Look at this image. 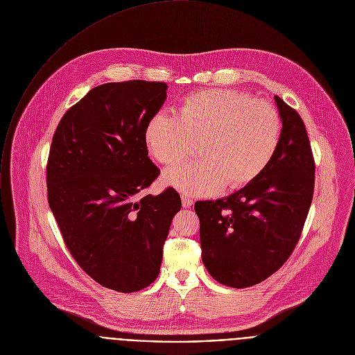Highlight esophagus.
<instances>
[{
	"label": "esophagus",
	"mask_w": 355,
	"mask_h": 355,
	"mask_svg": "<svg viewBox=\"0 0 355 355\" xmlns=\"http://www.w3.org/2000/svg\"><path fill=\"white\" fill-rule=\"evenodd\" d=\"M181 200H182V206L185 207V209H188V207H191L192 205H193V200L191 199V198H188V196H181Z\"/></svg>",
	"instance_id": "34e87169"
}]
</instances>
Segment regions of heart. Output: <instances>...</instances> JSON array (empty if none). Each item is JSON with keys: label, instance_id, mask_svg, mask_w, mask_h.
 <instances>
[{"label": "heart", "instance_id": "b5f03b06", "mask_svg": "<svg viewBox=\"0 0 355 355\" xmlns=\"http://www.w3.org/2000/svg\"><path fill=\"white\" fill-rule=\"evenodd\" d=\"M278 109L235 89L209 88L185 96L177 116L155 114L146 124L149 153L163 164L182 160L199 141V160L163 173V182L185 195H210L223 185L239 188L271 162L281 138Z\"/></svg>", "mask_w": 355, "mask_h": 355}]
</instances>
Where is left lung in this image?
<instances>
[{
  "instance_id": "left-lung-1",
  "label": "left lung",
  "mask_w": 355,
  "mask_h": 355,
  "mask_svg": "<svg viewBox=\"0 0 355 355\" xmlns=\"http://www.w3.org/2000/svg\"><path fill=\"white\" fill-rule=\"evenodd\" d=\"M275 102L282 131L268 166L235 193L195 203L203 264L236 289L266 281L286 263L313 202L315 163L304 121L278 95Z\"/></svg>"
}]
</instances>
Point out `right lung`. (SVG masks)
Listing matches in <instances>:
<instances>
[{"instance_id":"right-lung-1","label":"right lung","mask_w":355,"mask_h":355,"mask_svg":"<svg viewBox=\"0 0 355 355\" xmlns=\"http://www.w3.org/2000/svg\"><path fill=\"white\" fill-rule=\"evenodd\" d=\"M167 84L132 80L92 88L60 119L46 164L48 203L73 259L99 285L132 293L159 275L181 199L144 191L159 168L145 128Z\"/></svg>"}]
</instances>
